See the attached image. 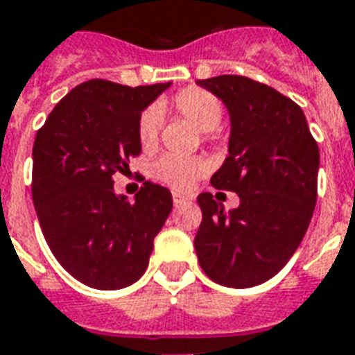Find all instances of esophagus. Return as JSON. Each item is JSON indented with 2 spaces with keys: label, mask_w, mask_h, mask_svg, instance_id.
<instances>
[{
  "label": "esophagus",
  "mask_w": 355,
  "mask_h": 355,
  "mask_svg": "<svg viewBox=\"0 0 355 355\" xmlns=\"http://www.w3.org/2000/svg\"><path fill=\"white\" fill-rule=\"evenodd\" d=\"M186 200H188V197H184V195H180V193H173V202H175L177 206L184 205Z\"/></svg>",
  "instance_id": "34e87169"
}]
</instances>
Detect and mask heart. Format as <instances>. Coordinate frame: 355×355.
Returning <instances> with one entry per match:
<instances>
[{
	"label": "heart",
	"mask_w": 355,
	"mask_h": 355,
	"mask_svg": "<svg viewBox=\"0 0 355 355\" xmlns=\"http://www.w3.org/2000/svg\"><path fill=\"white\" fill-rule=\"evenodd\" d=\"M169 110L189 121L208 136L210 130L217 128L223 118V105L211 92L202 88H184L173 97ZM138 141L144 150H153L158 145L160 134V116L155 108H147L138 118ZM206 171V164L199 158H178V156H162L153 167V175L160 182L175 189L191 188V184Z\"/></svg>",
	"instance_id": "obj_1"
}]
</instances>
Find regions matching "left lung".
<instances>
[{
	"label": "left lung",
	"mask_w": 355,
	"mask_h": 355,
	"mask_svg": "<svg viewBox=\"0 0 355 355\" xmlns=\"http://www.w3.org/2000/svg\"><path fill=\"white\" fill-rule=\"evenodd\" d=\"M230 114L228 156L211 186L234 191L227 214L211 193L197 197L200 269L227 287H254L282 270L302 241L317 202L319 145L302 108L243 75L197 80Z\"/></svg>",
	"instance_id": "obj_1"
}]
</instances>
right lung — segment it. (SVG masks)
Returning a JSON list of instances; mask_svg holds the SVG:
<instances>
[{
    "label": "right lung",
    "instance_id": "1",
    "mask_svg": "<svg viewBox=\"0 0 355 355\" xmlns=\"http://www.w3.org/2000/svg\"><path fill=\"white\" fill-rule=\"evenodd\" d=\"M171 83L116 85L92 79L64 96L33 147V202L57 261L85 286L121 289L144 275L171 191L145 180L128 202L114 175L141 153L138 118Z\"/></svg>",
    "mask_w": 355,
    "mask_h": 355
}]
</instances>
